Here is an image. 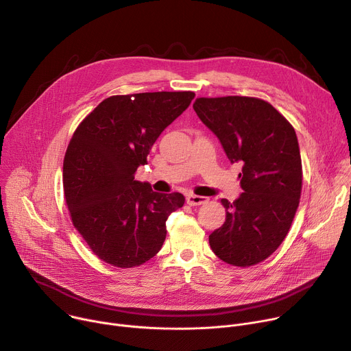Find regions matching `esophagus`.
<instances>
[{
    "mask_svg": "<svg viewBox=\"0 0 351 351\" xmlns=\"http://www.w3.org/2000/svg\"><path fill=\"white\" fill-rule=\"evenodd\" d=\"M186 203H187L189 206H202V204L208 203V197L189 194V195L186 197Z\"/></svg>",
    "mask_w": 351,
    "mask_h": 351,
    "instance_id": "obj_1",
    "label": "esophagus"
}]
</instances>
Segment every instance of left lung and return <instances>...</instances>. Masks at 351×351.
<instances>
[{
  "instance_id": "8db88e82",
  "label": "left lung",
  "mask_w": 351,
  "mask_h": 351,
  "mask_svg": "<svg viewBox=\"0 0 351 351\" xmlns=\"http://www.w3.org/2000/svg\"><path fill=\"white\" fill-rule=\"evenodd\" d=\"M193 108L219 138L232 164H241L243 193L226 208L223 225L210 234L218 258L234 267L267 260L282 244L303 186L302 157L290 122L256 97L197 98Z\"/></svg>"
}]
</instances>
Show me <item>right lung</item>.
<instances>
[{"instance_id": "add662e5", "label": "right lung", "mask_w": 351, "mask_h": 351, "mask_svg": "<svg viewBox=\"0 0 351 351\" xmlns=\"http://www.w3.org/2000/svg\"><path fill=\"white\" fill-rule=\"evenodd\" d=\"M193 91L112 95L76 128L64 158L71 219L91 252L118 268L153 258L167 237L168 217L182 208L180 193L153 191L134 180L153 144L191 103Z\"/></svg>"}]
</instances>
